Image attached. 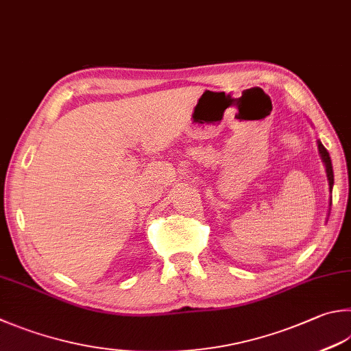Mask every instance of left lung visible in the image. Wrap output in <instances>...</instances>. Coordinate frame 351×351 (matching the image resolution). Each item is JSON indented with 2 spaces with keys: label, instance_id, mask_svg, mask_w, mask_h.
<instances>
[{
  "label": "left lung",
  "instance_id": "obj_1",
  "mask_svg": "<svg viewBox=\"0 0 351 351\" xmlns=\"http://www.w3.org/2000/svg\"><path fill=\"white\" fill-rule=\"evenodd\" d=\"M318 148H319V154L322 157L324 163H326V168H327V177H328V183H330V188H333V167H332V158H330L328 151L326 149V147L321 142H318Z\"/></svg>",
  "mask_w": 351,
  "mask_h": 351
}]
</instances>
